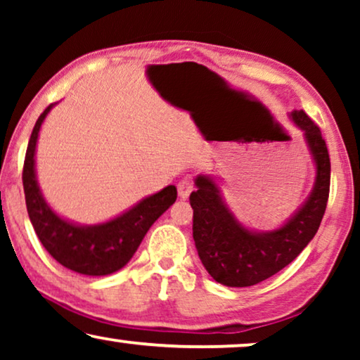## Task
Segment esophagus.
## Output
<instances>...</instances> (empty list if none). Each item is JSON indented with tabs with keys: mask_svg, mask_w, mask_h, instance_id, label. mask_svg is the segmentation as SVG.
<instances>
[{
	"mask_svg": "<svg viewBox=\"0 0 360 360\" xmlns=\"http://www.w3.org/2000/svg\"><path fill=\"white\" fill-rule=\"evenodd\" d=\"M176 188H179V196H180V198L186 200L190 196L191 191L195 190V185H193V181H191L190 179H184L181 181H179Z\"/></svg>",
	"mask_w": 360,
	"mask_h": 360,
	"instance_id": "34e87169",
	"label": "esophagus"
}]
</instances>
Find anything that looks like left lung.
<instances>
[{
	"label": "left lung",
	"mask_w": 360,
	"mask_h": 360,
	"mask_svg": "<svg viewBox=\"0 0 360 360\" xmlns=\"http://www.w3.org/2000/svg\"><path fill=\"white\" fill-rule=\"evenodd\" d=\"M303 131L316 165L311 193L302 208L274 231H250L226 206L221 190L210 175H198L190 195L193 208V239L201 264L226 287H252L287 267L314 238L326 211L331 162L321 131L303 110L290 112Z\"/></svg>",
	"instance_id": "left-lung-1"
}]
</instances>
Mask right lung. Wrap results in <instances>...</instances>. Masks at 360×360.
<instances>
[{
  "instance_id": "1",
  "label": "right lung",
  "mask_w": 360,
  "mask_h": 360,
  "mask_svg": "<svg viewBox=\"0 0 360 360\" xmlns=\"http://www.w3.org/2000/svg\"><path fill=\"white\" fill-rule=\"evenodd\" d=\"M52 106H47L39 116L24 159L22 186L29 219L47 252L63 267L91 277L110 275L129 262L150 226L175 203L176 188L174 185L165 186L101 224L80 226L60 218L44 200L34 167L39 131Z\"/></svg>"
}]
</instances>
